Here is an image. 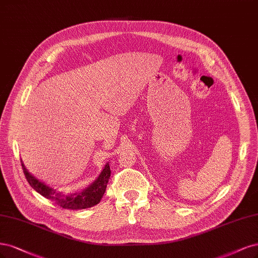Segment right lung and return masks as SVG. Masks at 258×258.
<instances>
[{"label":"right lung","mask_w":258,"mask_h":258,"mask_svg":"<svg viewBox=\"0 0 258 258\" xmlns=\"http://www.w3.org/2000/svg\"><path fill=\"white\" fill-rule=\"evenodd\" d=\"M21 164L26 180H28V182L35 191L38 192L46 199L51 200L53 203L60 206L61 208L72 210L85 209L97 205L103 197L111 176L110 165L109 163H106L100 175L97 177V179L91 185H88L86 189L81 192L66 193L58 191L54 188H51V186L43 183L26 170V167L24 166L22 161Z\"/></svg>","instance_id":"right-lung-1"}]
</instances>
